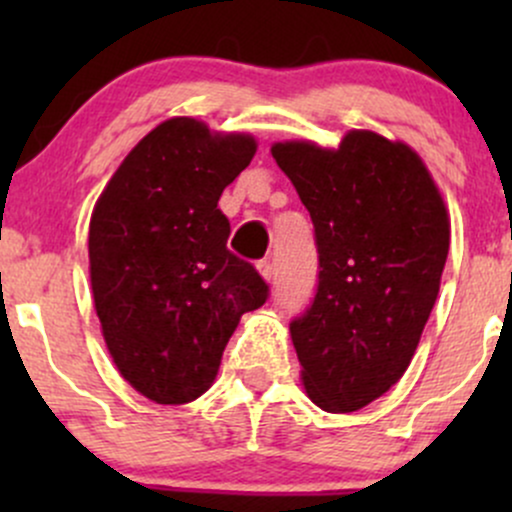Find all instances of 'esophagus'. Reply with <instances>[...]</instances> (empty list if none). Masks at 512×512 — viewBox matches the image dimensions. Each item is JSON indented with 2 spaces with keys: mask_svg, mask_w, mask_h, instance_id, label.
I'll return each mask as SVG.
<instances>
[{
  "mask_svg": "<svg viewBox=\"0 0 512 512\" xmlns=\"http://www.w3.org/2000/svg\"><path fill=\"white\" fill-rule=\"evenodd\" d=\"M257 269H260V274L264 276V281H269V284H274V279H276V269H274V264L269 262V260H262L260 264H257Z\"/></svg>",
  "mask_w": 512,
  "mask_h": 512,
  "instance_id": "obj_1",
  "label": "esophagus"
}]
</instances>
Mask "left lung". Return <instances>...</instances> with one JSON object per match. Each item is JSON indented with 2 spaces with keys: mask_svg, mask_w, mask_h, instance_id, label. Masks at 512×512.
I'll return each instance as SVG.
<instances>
[{
  "mask_svg": "<svg viewBox=\"0 0 512 512\" xmlns=\"http://www.w3.org/2000/svg\"><path fill=\"white\" fill-rule=\"evenodd\" d=\"M272 156L315 226L317 291L291 322L305 392L349 414L409 368L448 260V211L419 154L368 129L339 149L279 142Z\"/></svg>",
  "mask_w": 512,
  "mask_h": 512,
  "instance_id": "8db88e82",
  "label": "left lung"
}]
</instances>
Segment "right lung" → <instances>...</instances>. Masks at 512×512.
I'll use <instances>...</instances> for the list:
<instances>
[{
    "label": "right lung",
    "instance_id": "obj_1",
    "mask_svg": "<svg viewBox=\"0 0 512 512\" xmlns=\"http://www.w3.org/2000/svg\"><path fill=\"white\" fill-rule=\"evenodd\" d=\"M250 134L170 117L129 151L88 226V262L105 344L122 378L156 404L209 390L240 315L269 286L226 248L223 187L255 156Z\"/></svg>",
    "mask_w": 512,
    "mask_h": 512
}]
</instances>
